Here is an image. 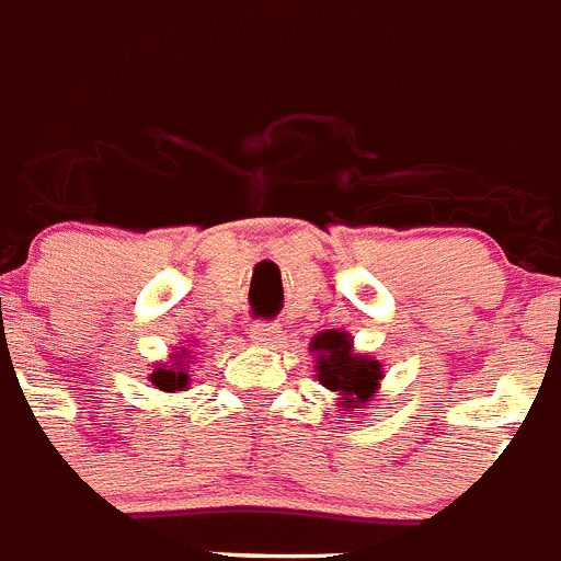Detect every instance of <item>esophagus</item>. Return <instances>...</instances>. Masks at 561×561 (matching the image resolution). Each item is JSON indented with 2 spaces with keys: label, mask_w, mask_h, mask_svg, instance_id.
Returning <instances> with one entry per match:
<instances>
[{
  "label": "esophagus",
  "mask_w": 561,
  "mask_h": 561,
  "mask_svg": "<svg viewBox=\"0 0 561 561\" xmlns=\"http://www.w3.org/2000/svg\"><path fill=\"white\" fill-rule=\"evenodd\" d=\"M279 333L282 330L276 328L274 321H256V324H251V341L253 344H262V347L276 344V341H279Z\"/></svg>",
  "instance_id": "1"
}]
</instances>
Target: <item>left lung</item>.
Returning <instances> with one entry per match:
<instances>
[{
    "label": "left lung",
    "mask_w": 561,
    "mask_h": 561,
    "mask_svg": "<svg viewBox=\"0 0 561 561\" xmlns=\"http://www.w3.org/2000/svg\"><path fill=\"white\" fill-rule=\"evenodd\" d=\"M313 350L319 353L316 378L339 392V401L344 403L347 415L355 409H367L364 403L373 398L375 387L381 381V364L373 362L369 355H355L350 335L339 330H324L316 335Z\"/></svg>",
    "instance_id": "8db88e82"
}]
</instances>
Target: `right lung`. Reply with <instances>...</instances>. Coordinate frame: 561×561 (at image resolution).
Returning a JSON list of instances; mask_svg holds the SVG:
<instances>
[{"label":"right lung","instance_id":"add662e5","mask_svg":"<svg viewBox=\"0 0 561 561\" xmlns=\"http://www.w3.org/2000/svg\"><path fill=\"white\" fill-rule=\"evenodd\" d=\"M152 383L158 389H163V392H183L188 387V375L183 367H158L152 373Z\"/></svg>","mask_w":561,"mask_h":561}]
</instances>
